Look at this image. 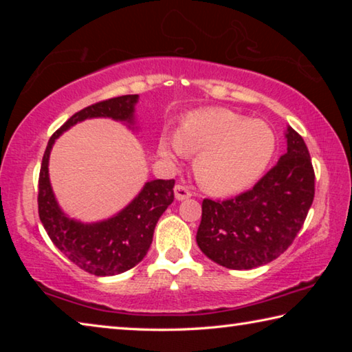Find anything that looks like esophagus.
<instances>
[{"label":"esophagus","instance_id":"esophagus-1","mask_svg":"<svg viewBox=\"0 0 352 352\" xmlns=\"http://www.w3.org/2000/svg\"><path fill=\"white\" fill-rule=\"evenodd\" d=\"M174 192H175L177 200H186L192 195V190H190L188 186H184V184H177Z\"/></svg>","mask_w":352,"mask_h":352}]
</instances>
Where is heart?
I'll use <instances>...</instances> for the list:
<instances>
[{"label":"heart","instance_id":"b5f03b06","mask_svg":"<svg viewBox=\"0 0 352 352\" xmlns=\"http://www.w3.org/2000/svg\"><path fill=\"white\" fill-rule=\"evenodd\" d=\"M276 151L269 124L226 109L189 113L174 140L164 136L160 152L199 153L194 169L199 182L214 194L242 192L259 180Z\"/></svg>","mask_w":352,"mask_h":352}]
</instances>
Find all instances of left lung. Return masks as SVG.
I'll list each match as a JSON object with an SVG mask.
<instances>
[{
  "label": "left lung",
  "mask_w": 352,
  "mask_h": 352,
  "mask_svg": "<svg viewBox=\"0 0 352 352\" xmlns=\"http://www.w3.org/2000/svg\"><path fill=\"white\" fill-rule=\"evenodd\" d=\"M287 152L254 184L228 200L205 199L197 243L216 264L250 270L287 250L315 195V172L301 135L289 127Z\"/></svg>",
  "instance_id": "left-lung-1"
}]
</instances>
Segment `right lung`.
Returning <instances> with one entry per match:
<instances>
[{
  "label": "right lung",
  "instance_id": "add662e5",
  "mask_svg": "<svg viewBox=\"0 0 352 352\" xmlns=\"http://www.w3.org/2000/svg\"><path fill=\"white\" fill-rule=\"evenodd\" d=\"M138 94L111 98L74 113L47 141L38 177V216L52 243L77 267L96 276L127 272L144 258L162 214L174 201L175 180H152L121 212L98 223L67 217L52 192L47 163L54 141L88 118H111L133 124Z\"/></svg>",
  "mask_w": 352,
  "mask_h": 352
}]
</instances>
